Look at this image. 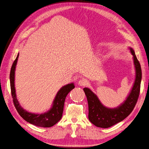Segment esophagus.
I'll list each match as a JSON object with an SVG mask.
<instances>
[{
  "instance_id": "esophagus-1",
  "label": "esophagus",
  "mask_w": 149,
  "mask_h": 149,
  "mask_svg": "<svg viewBox=\"0 0 149 149\" xmlns=\"http://www.w3.org/2000/svg\"><path fill=\"white\" fill-rule=\"evenodd\" d=\"M87 80L84 79V78H82L81 79H80L78 81V85L81 86H84L86 84H87Z\"/></svg>"
}]
</instances>
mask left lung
Wrapping results in <instances>:
<instances>
[{
  "label": "left lung",
  "mask_w": 149,
  "mask_h": 149,
  "mask_svg": "<svg viewBox=\"0 0 149 149\" xmlns=\"http://www.w3.org/2000/svg\"><path fill=\"white\" fill-rule=\"evenodd\" d=\"M129 48L133 55L136 78L133 86L124 102L117 107H107L102 104L96 94L89 88H84L83 89L88 103L89 120L98 127L108 128L120 123L131 113L136 104L141 89L142 70L134 50L131 47Z\"/></svg>",
  "instance_id": "8db88e82"
}]
</instances>
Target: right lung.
Wrapping results in <instances>:
<instances>
[{
  "mask_svg": "<svg viewBox=\"0 0 149 149\" xmlns=\"http://www.w3.org/2000/svg\"><path fill=\"white\" fill-rule=\"evenodd\" d=\"M19 53L13 61L10 73V82L13 102L17 112L20 116L28 123L42 127H50L56 124L61 119L63 112L65 98L72 89L74 88L73 83L68 84L61 87L58 91L54 99L51 109L42 114H35L29 112L22 107L17 99L15 88V72Z\"/></svg>",
  "mask_w": 149,
  "mask_h": 149,
  "instance_id": "add662e5",
  "label": "right lung"
}]
</instances>
